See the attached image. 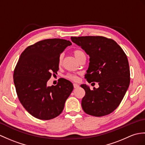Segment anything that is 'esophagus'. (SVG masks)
I'll list each match as a JSON object with an SVG mask.
<instances>
[{
    "instance_id": "obj_1",
    "label": "esophagus",
    "mask_w": 145,
    "mask_h": 145,
    "mask_svg": "<svg viewBox=\"0 0 145 145\" xmlns=\"http://www.w3.org/2000/svg\"><path fill=\"white\" fill-rule=\"evenodd\" d=\"M79 85H78V84H76V83H74L73 84V87H74V88H79Z\"/></svg>"
}]
</instances>
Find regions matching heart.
Segmentation results:
<instances>
[{"label": "heart", "mask_w": 145, "mask_h": 145, "mask_svg": "<svg viewBox=\"0 0 145 145\" xmlns=\"http://www.w3.org/2000/svg\"><path fill=\"white\" fill-rule=\"evenodd\" d=\"M73 54L74 56H75V57L77 60H78L82 58V57L85 56V52H84L83 50H80V49L75 50L73 52ZM62 59H63V56L60 55V57H59V64H61V63L62 62ZM66 77L68 79H70L71 80H73V81H76V80H77V79H78L77 76L75 75H73V74H68V75L66 76Z\"/></svg>", "instance_id": "b5f03b06"}]
</instances>
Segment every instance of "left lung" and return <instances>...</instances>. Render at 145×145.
Instances as JSON below:
<instances>
[{"label":"left lung","mask_w":145,"mask_h":145,"mask_svg":"<svg viewBox=\"0 0 145 145\" xmlns=\"http://www.w3.org/2000/svg\"><path fill=\"white\" fill-rule=\"evenodd\" d=\"M89 56L85 78L88 83L98 82L99 88L83 84L85 91L82 101L84 112L101 117L109 114L119 106L130 85L127 57L115 41L103 36L71 37Z\"/></svg>","instance_id":"obj_1"}]
</instances>
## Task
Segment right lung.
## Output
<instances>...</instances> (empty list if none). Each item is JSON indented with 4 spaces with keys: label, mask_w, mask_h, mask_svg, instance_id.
Returning a JSON list of instances; mask_svg holds the SVG:
<instances>
[{
    "label": "right lung",
    "mask_w": 145,
    "mask_h": 145,
    "mask_svg": "<svg viewBox=\"0 0 145 145\" xmlns=\"http://www.w3.org/2000/svg\"><path fill=\"white\" fill-rule=\"evenodd\" d=\"M72 42L62 39H48L28 46L23 51L13 73V82L20 103L33 117L50 120L60 115L73 89L64 78L56 86L47 82L59 70V58Z\"/></svg>",
    "instance_id": "right-lung-1"
}]
</instances>
